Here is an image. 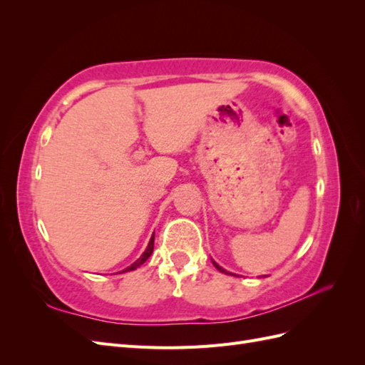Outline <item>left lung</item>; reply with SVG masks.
Masks as SVG:
<instances>
[{"label": "left lung", "mask_w": 365, "mask_h": 365, "mask_svg": "<svg viewBox=\"0 0 365 365\" xmlns=\"http://www.w3.org/2000/svg\"><path fill=\"white\" fill-rule=\"evenodd\" d=\"M212 262H213V264H215V267H216V269H217V271L224 272V274H230V275H236V274H233V272H228V271H227V269H224L222 267H219V264H217L215 260H212Z\"/></svg>", "instance_id": "left-lung-1"}]
</instances>
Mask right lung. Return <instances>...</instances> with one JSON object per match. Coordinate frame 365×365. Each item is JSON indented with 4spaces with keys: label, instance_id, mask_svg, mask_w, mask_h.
<instances>
[{
    "label": "right lung",
    "instance_id": "add662e5",
    "mask_svg": "<svg viewBox=\"0 0 365 365\" xmlns=\"http://www.w3.org/2000/svg\"><path fill=\"white\" fill-rule=\"evenodd\" d=\"M152 251H153V235H152V237H150V240H149V244H148V247H146V250H145V252L141 254V256L130 264V267H128V268H125L123 271H120V274L121 272H128V271H134V269H137L138 267H141L143 263H145L149 257H150V254H152Z\"/></svg>",
    "mask_w": 365,
    "mask_h": 365
}]
</instances>
